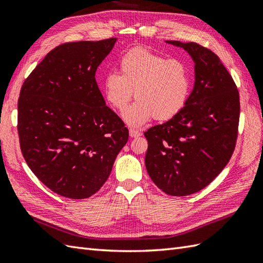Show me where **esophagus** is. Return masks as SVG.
Here are the masks:
<instances>
[{
    "label": "esophagus",
    "mask_w": 263,
    "mask_h": 263,
    "mask_svg": "<svg viewBox=\"0 0 263 263\" xmlns=\"http://www.w3.org/2000/svg\"><path fill=\"white\" fill-rule=\"evenodd\" d=\"M128 132H130L131 138H139V137L142 136V133L140 131L136 130V128H130V131H128Z\"/></svg>",
    "instance_id": "1"
}]
</instances>
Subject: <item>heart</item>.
Wrapping results in <instances>:
<instances>
[{
	"instance_id": "1",
	"label": "heart",
	"mask_w": 263,
	"mask_h": 263,
	"mask_svg": "<svg viewBox=\"0 0 263 263\" xmlns=\"http://www.w3.org/2000/svg\"><path fill=\"white\" fill-rule=\"evenodd\" d=\"M117 66L120 74L109 72L104 77V95L120 111L136 96L138 102L124 113L128 125L141 126L153 117L171 120L186 106L193 79L184 61L135 47L123 55Z\"/></svg>"
}]
</instances>
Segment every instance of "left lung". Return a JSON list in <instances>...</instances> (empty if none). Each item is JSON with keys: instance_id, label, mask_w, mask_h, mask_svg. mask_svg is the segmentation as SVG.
<instances>
[{"instance_id": "obj_1", "label": "left lung", "mask_w": 263, "mask_h": 263, "mask_svg": "<svg viewBox=\"0 0 263 263\" xmlns=\"http://www.w3.org/2000/svg\"><path fill=\"white\" fill-rule=\"evenodd\" d=\"M194 61L195 81L185 107L144 132L146 168L161 191L184 197L204 189L230 161L237 139L239 93L219 58L197 43L166 41Z\"/></svg>"}]
</instances>
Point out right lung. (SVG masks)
Wrapping results in <instances>:
<instances>
[{
    "mask_svg": "<svg viewBox=\"0 0 263 263\" xmlns=\"http://www.w3.org/2000/svg\"><path fill=\"white\" fill-rule=\"evenodd\" d=\"M115 43L116 38H108L62 44L21 87L22 156L39 181L65 198L96 193L127 142V127L106 106L95 78Z\"/></svg>",
    "mask_w": 263,
    "mask_h": 263,
    "instance_id": "add662e5",
    "label": "right lung"
}]
</instances>
